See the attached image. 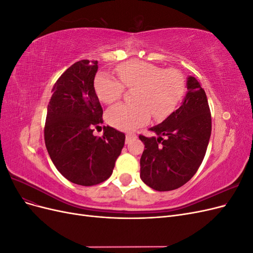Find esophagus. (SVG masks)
I'll list each match as a JSON object with an SVG mask.
<instances>
[{
    "mask_svg": "<svg viewBox=\"0 0 253 253\" xmlns=\"http://www.w3.org/2000/svg\"><path fill=\"white\" fill-rule=\"evenodd\" d=\"M136 138L135 134H126V143H129L133 139Z\"/></svg>",
    "mask_w": 253,
    "mask_h": 253,
    "instance_id": "34e87169",
    "label": "esophagus"
}]
</instances>
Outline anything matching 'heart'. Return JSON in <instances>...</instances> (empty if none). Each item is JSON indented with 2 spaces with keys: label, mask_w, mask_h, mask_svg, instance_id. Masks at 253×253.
<instances>
[{
  "label": "heart",
  "mask_w": 253,
  "mask_h": 253,
  "mask_svg": "<svg viewBox=\"0 0 253 253\" xmlns=\"http://www.w3.org/2000/svg\"><path fill=\"white\" fill-rule=\"evenodd\" d=\"M121 83L104 73L94 80L99 100L111 104L121 98L127 88L133 91L134 103H120L106 113L109 124L122 131H133L147 124L151 114L155 119H164L177 108L185 94L186 82L182 74L174 68L163 70L144 61H127L117 66Z\"/></svg>",
  "instance_id": "obj_1"
}]
</instances>
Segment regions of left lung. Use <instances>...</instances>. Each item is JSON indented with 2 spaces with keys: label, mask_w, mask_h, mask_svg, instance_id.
<instances>
[{
  "label": "left lung",
  "mask_w": 253,
  "mask_h": 253,
  "mask_svg": "<svg viewBox=\"0 0 253 253\" xmlns=\"http://www.w3.org/2000/svg\"><path fill=\"white\" fill-rule=\"evenodd\" d=\"M186 87L179 108L150 127L157 137L139 136L144 143L140 178L156 191L175 190L192 178L210 140L211 114L205 90L192 76L187 78Z\"/></svg>",
  "instance_id": "1"
}]
</instances>
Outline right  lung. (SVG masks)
Masks as SVG:
<instances>
[{
	"mask_svg": "<svg viewBox=\"0 0 253 253\" xmlns=\"http://www.w3.org/2000/svg\"><path fill=\"white\" fill-rule=\"evenodd\" d=\"M98 61L81 60L61 75L47 105L44 139L51 162L66 179L94 186L108 179L125 145L126 135L104 126L102 137L93 134L102 124V108L95 93Z\"/></svg>",
	"mask_w": 253,
	"mask_h": 253,
	"instance_id": "obj_1",
	"label": "right lung"
}]
</instances>
